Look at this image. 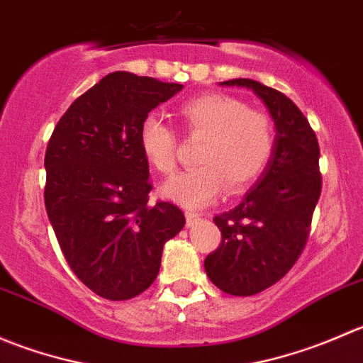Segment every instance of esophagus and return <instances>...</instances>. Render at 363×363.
I'll return each mask as SVG.
<instances>
[{
	"label": "esophagus",
	"instance_id": "1",
	"mask_svg": "<svg viewBox=\"0 0 363 363\" xmlns=\"http://www.w3.org/2000/svg\"><path fill=\"white\" fill-rule=\"evenodd\" d=\"M199 219H200V214H196V212H191V211L186 212V225L188 226H193Z\"/></svg>",
	"mask_w": 363,
	"mask_h": 363
}]
</instances>
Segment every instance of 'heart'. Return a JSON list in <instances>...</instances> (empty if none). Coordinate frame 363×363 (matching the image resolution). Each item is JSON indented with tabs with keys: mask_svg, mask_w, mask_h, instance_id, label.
<instances>
[{
	"mask_svg": "<svg viewBox=\"0 0 363 363\" xmlns=\"http://www.w3.org/2000/svg\"><path fill=\"white\" fill-rule=\"evenodd\" d=\"M191 138H203L195 170L174 175L161 195L188 208H202L223 195L240 193L258 177L274 151V124L265 112L251 111L246 101L211 93L179 108ZM140 151L149 167L168 175L175 170L177 137L158 116L145 117L138 131Z\"/></svg>",
	"mask_w": 363,
	"mask_h": 363,
	"instance_id": "heart-1",
	"label": "heart"
}]
</instances>
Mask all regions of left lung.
<instances>
[{
	"label": "left lung",
	"mask_w": 363,
	"mask_h": 363,
	"mask_svg": "<svg viewBox=\"0 0 363 363\" xmlns=\"http://www.w3.org/2000/svg\"><path fill=\"white\" fill-rule=\"evenodd\" d=\"M219 84L255 91L276 126L265 170L242 202L216 216L221 246L205 258V272L219 290L250 296L283 279L306 246L321 193L320 145L309 121L283 93L251 79Z\"/></svg>",
	"instance_id": "8db88e82"
}]
</instances>
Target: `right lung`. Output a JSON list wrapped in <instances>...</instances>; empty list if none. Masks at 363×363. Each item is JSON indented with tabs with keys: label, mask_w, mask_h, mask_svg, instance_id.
<instances>
[{
	"label": "right lung",
	"mask_w": 363,
	"mask_h": 363,
	"mask_svg": "<svg viewBox=\"0 0 363 363\" xmlns=\"http://www.w3.org/2000/svg\"><path fill=\"white\" fill-rule=\"evenodd\" d=\"M181 84L113 72L77 98L45 152V208L75 276L107 300L155 283L167 240L186 219L170 202L149 205L140 124Z\"/></svg>",
	"instance_id": "add662e5"
}]
</instances>
